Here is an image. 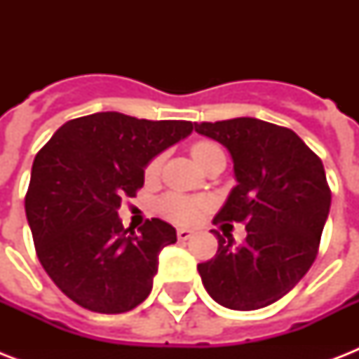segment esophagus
I'll list each match as a JSON object with an SVG mask.
<instances>
[{"label":"esophagus","mask_w":359,"mask_h":359,"mask_svg":"<svg viewBox=\"0 0 359 359\" xmlns=\"http://www.w3.org/2000/svg\"><path fill=\"white\" fill-rule=\"evenodd\" d=\"M191 233L190 229H177V238L180 240V242H186V240H190L191 238Z\"/></svg>","instance_id":"34e87169"}]
</instances>
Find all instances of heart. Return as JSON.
I'll return each instance as SVG.
<instances>
[{
    "label": "heart",
    "instance_id": "obj_1",
    "mask_svg": "<svg viewBox=\"0 0 359 359\" xmlns=\"http://www.w3.org/2000/svg\"><path fill=\"white\" fill-rule=\"evenodd\" d=\"M222 151L219 145H216L214 141H196L191 145L190 152L191 158L196 160L197 165H201L210 154ZM162 168V156L152 158L151 162L147 163L145 177L147 179H156ZM205 208V203L201 199H194V197L180 196V194H165V196L158 201V212L162 214L163 218L171 219L175 224H194L199 214Z\"/></svg>",
    "mask_w": 359,
    "mask_h": 359
}]
</instances>
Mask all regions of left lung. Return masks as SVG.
<instances>
[{
	"label": "left lung",
	"instance_id": "1",
	"mask_svg": "<svg viewBox=\"0 0 359 359\" xmlns=\"http://www.w3.org/2000/svg\"><path fill=\"white\" fill-rule=\"evenodd\" d=\"M227 147L238 184L214 224H244L248 236H218L214 259L197 264L203 285L229 309L253 311L285 296L317 259L332 190L323 160L290 128L266 121L196 123Z\"/></svg>",
	"mask_w": 359,
	"mask_h": 359
}]
</instances>
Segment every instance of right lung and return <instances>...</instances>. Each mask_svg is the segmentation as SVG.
Wrapping results in <instances>:
<instances>
[{"label": "right lung", "mask_w": 359, "mask_h": 359, "mask_svg": "<svg viewBox=\"0 0 359 359\" xmlns=\"http://www.w3.org/2000/svg\"><path fill=\"white\" fill-rule=\"evenodd\" d=\"M191 130L190 121L102 111L65 123L36 152L25 216L42 268L78 306L114 315L149 296L177 231L158 218L124 229L117 208L141 190L149 160Z\"/></svg>", "instance_id": "right-lung-1"}]
</instances>
